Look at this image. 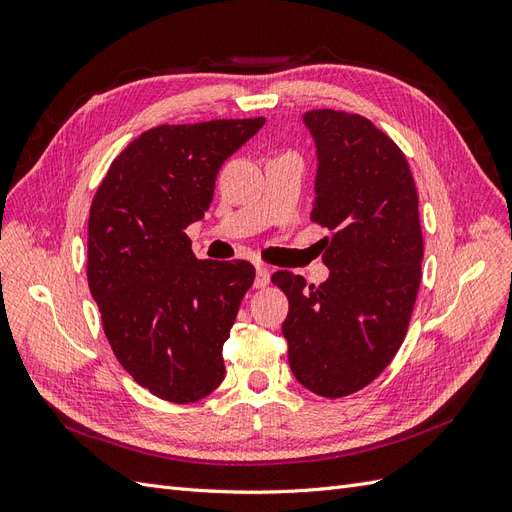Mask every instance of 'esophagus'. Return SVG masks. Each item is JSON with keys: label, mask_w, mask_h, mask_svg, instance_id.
Returning <instances> with one entry per match:
<instances>
[{"label": "esophagus", "mask_w": 512, "mask_h": 512, "mask_svg": "<svg viewBox=\"0 0 512 512\" xmlns=\"http://www.w3.org/2000/svg\"><path fill=\"white\" fill-rule=\"evenodd\" d=\"M271 280V273L265 265H256V280H254V286L256 288H265Z\"/></svg>", "instance_id": "34e87169"}]
</instances>
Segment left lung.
I'll return each instance as SVG.
<instances>
[{
    "label": "left lung",
    "mask_w": 512,
    "mask_h": 512,
    "mask_svg": "<svg viewBox=\"0 0 512 512\" xmlns=\"http://www.w3.org/2000/svg\"><path fill=\"white\" fill-rule=\"evenodd\" d=\"M316 145L312 222L331 230L327 282L273 273L290 309L288 363L305 389L346 397L376 380L404 342L421 284L418 194L401 149L361 115L309 111Z\"/></svg>",
    "instance_id": "1"
}]
</instances>
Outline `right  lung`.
Returning a JSON list of instances; mask_svg holds the SVG:
<instances>
[{
	"label": "right lung",
	"instance_id": "1",
	"mask_svg": "<svg viewBox=\"0 0 512 512\" xmlns=\"http://www.w3.org/2000/svg\"><path fill=\"white\" fill-rule=\"evenodd\" d=\"M265 126L213 119L143 132L108 168L87 230V282L117 361L156 397L192 404L224 380V342L254 284L245 260H198L222 164Z\"/></svg>",
	"mask_w": 512,
	"mask_h": 512
}]
</instances>
